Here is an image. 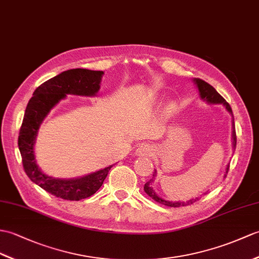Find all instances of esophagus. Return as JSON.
<instances>
[{"label":"esophagus","instance_id":"obj_1","mask_svg":"<svg viewBox=\"0 0 259 259\" xmlns=\"http://www.w3.org/2000/svg\"><path fill=\"white\" fill-rule=\"evenodd\" d=\"M152 151H153V149L151 146H149V144H146V143H142L139 147H138L136 153H137V155H139V157H148V155L152 154Z\"/></svg>","mask_w":259,"mask_h":259}]
</instances>
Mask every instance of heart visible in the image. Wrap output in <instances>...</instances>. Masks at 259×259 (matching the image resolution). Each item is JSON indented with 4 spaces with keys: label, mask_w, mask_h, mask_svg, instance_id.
Masks as SVG:
<instances>
[{
    "label": "heart",
    "mask_w": 259,
    "mask_h": 259,
    "mask_svg": "<svg viewBox=\"0 0 259 259\" xmlns=\"http://www.w3.org/2000/svg\"><path fill=\"white\" fill-rule=\"evenodd\" d=\"M172 113H173V107H169L166 109V115L170 116V115H172Z\"/></svg>",
    "instance_id": "heart-1"
}]
</instances>
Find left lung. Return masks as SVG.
Returning a JSON list of instances; mask_svg holds the SVG:
<instances>
[{
  "instance_id": "obj_1",
  "label": "left lung",
  "mask_w": 259,
  "mask_h": 259,
  "mask_svg": "<svg viewBox=\"0 0 259 259\" xmlns=\"http://www.w3.org/2000/svg\"><path fill=\"white\" fill-rule=\"evenodd\" d=\"M194 82H195L196 87L198 88V92H200V96H201V98L203 100H205L206 102H208V104H223L226 108V110L230 113H232V116H233V111H232L231 106L228 105V102H226V100L223 97H222V96L218 92H216L214 87H212L206 81L200 79V78H194ZM232 137H233V147H234V149H235V147H236V132H235V125H234V120H233V134H232ZM228 169H230V164H228L227 167H226V173L228 172ZM155 176H157V172L154 171L152 179L150 180L149 182L144 184V188H143L144 192H146V193L150 197H151L152 200H154L155 202H158L160 204H163V205L170 206V207H180V206L190 205V204H193L194 202H196L198 200V197L192 198V200L186 201V202H170V201L163 200V198H161L160 196L155 194V192L152 188L153 179L155 178ZM204 194H206V193H204Z\"/></svg>"
}]
</instances>
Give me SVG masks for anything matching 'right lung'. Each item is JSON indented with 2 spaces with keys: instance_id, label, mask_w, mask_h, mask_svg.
Instances as JSON below:
<instances>
[{
  "instance_id": "right-lung-1",
  "label": "right lung",
  "mask_w": 259,
  "mask_h": 259,
  "mask_svg": "<svg viewBox=\"0 0 259 259\" xmlns=\"http://www.w3.org/2000/svg\"><path fill=\"white\" fill-rule=\"evenodd\" d=\"M104 71L76 68L63 71L36 88L24 113L19 136V149L22 155L24 171L35 184L56 197L69 201H79L92 196L104 183L109 165L97 172L77 179H55L46 176L36 164L34 143L40 123L54 107L66 95L93 97L100 88Z\"/></svg>"
}]
</instances>
